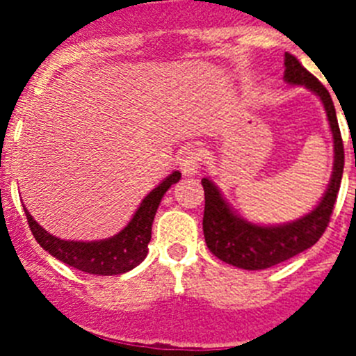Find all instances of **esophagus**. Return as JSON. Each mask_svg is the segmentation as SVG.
Wrapping results in <instances>:
<instances>
[{
  "label": "esophagus",
  "mask_w": 356,
  "mask_h": 356,
  "mask_svg": "<svg viewBox=\"0 0 356 356\" xmlns=\"http://www.w3.org/2000/svg\"><path fill=\"white\" fill-rule=\"evenodd\" d=\"M180 169L184 175L191 176V175H196L197 169H200V163H201V155L200 151L194 149V147H188L181 153L180 159Z\"/></svg>",
  "instance_id": "1"
}]
</instances>
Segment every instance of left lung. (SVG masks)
Here are the masks:
<instances>
[{
  "instance_id": "left-lung-1",
  "label": "left lung",
  "mask_w": 356,
  "mask_h": 356,
  "mask_svg": "<svg viewBox=\"0 0 356 356\" xmlns=\"http://www.w3.org/2000/svg\"><path fill=\"white\" fill-rule=\"evenodd\" d=\"M285 81L291 85H305L307 89L316 92L325 105L333 134L335 153L332 180L323 200L312 212L301 219L278 226H260L242 219L229 209L221 191L212 184V180H201L205 191L203 234L207 246L219 260L248 271H259L285 262L301 251L312 248L319 241L332 217L344 171V144L339 130L335 106L326 87L291 53H285Z\"/></svg>"
}]
</instances>
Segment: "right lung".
Here are the masks:
<instances>
[{
  "label": "right lung",
  "instance_id": "add662e5",
  "mask_svg": "<svg viewBox=\"0 0 356 356\" xmlns=\"http://www.w3.org/2000/svg\"><path fill=\"white\" fill-rule=\"evenodd\" d=\"M180 171L169 175L159 187L153 188L144 197L137 212L131 217V221L118 235L105 238V241H62V238L48 234L39 222L33 221L30 212L24 209L28 226L40 248H44L55 259L74 267L78 271L97 276L122 275V273L131 271L146 259L147 244L151 241V225L155 219L156 209H159L163 194L168 193V188L172 184L180 180Z\"/></svg>",
  "mask_w": 356,
  "mask_h": 356
}]
</instances>
